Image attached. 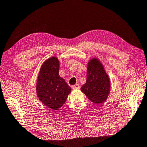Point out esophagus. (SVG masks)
<instances>
[{
    "mask_svg": "<svg viewBox=\"0 0 147 147\" xmlns=\"http://www.w3.org/2000/svg\"><path fill=\"white\" fill-rule=\"evenodd\" d=\"M72 88L74 89V90H76V89H79L80 88V85L78 84H75V85L72 86Z\"/></svg>",
    "mask_w": 147,
    "mask_h": 147,
    "instance_id": "1",
    "label": "esophagus"
}]
</instances>
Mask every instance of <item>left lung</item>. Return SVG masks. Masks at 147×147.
<instances>
[{"label": "left lung", "mask_w": 147, "mask_h": 147, "mask_svg": "<svg viewBox=\"0 0 147 147\" xmlns=\"http://www.w3.org/2000/svg\"><path fill=\"white\" fill-rule=\"evenodd\" d=\"M110 88L109 78L103 66L97 59H92L88 63L86 82L81 91L91 102L102 104L107 98Z\"/></svg>", "instance_id": "obj_1"}]
</instances>
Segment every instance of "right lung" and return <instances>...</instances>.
Masks as SVG:
<instances>
[{
    "instance_id": "1",
    "label": "right lung",
    "mask_w": 147,
    "mask_h": 147,
    "mask_svg": "<svg viewBox=\"0 0 147 147\" xmlns=\"http://www.w3.org/2000/svg\"><path fill=\"white\" fill-rule=\"evenodd\" d=\"M58 59L52 57L47 59L40 70L37 83L38 99L46 106L56 110L65 103L71 88L59 77Z\"/></svg>"
}]
</instances>
